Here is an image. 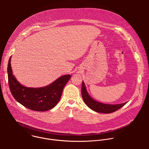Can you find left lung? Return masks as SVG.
Instances as JSON below:
<instances>
[{
	"label": "left lung",
	"instance_id": "8db88e82",
	"mask_svg": "<svg viewBox=\"0 0 149 149\" xmlns=\"http://www.w3.org/2000/svg\"><path fill=\"white\" fill-rule=\"evenodd\" d=\"M81 94L84 101L88 107L92 110L100 113L109 114L113 113L118 110V109H121L127 102H125L122 104H110L102 103L99 101H97L90 96V95L87 91L86 85H85V83L83 81L81 87Z\"/></svg>",
	"mask_w": 149,
	"mask_h": 149
}]
</instances>
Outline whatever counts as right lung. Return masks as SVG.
Here are the masks:
<instances>
[{"instance_id":"obj_1","label":"right lung","mask_w":149,"mask_h":149,"mask_svg":"<svg viewBox=\"0 0 149 149\" xmlns=\"http://www.w3.org/2000/svg\"><path fill=\"white\" fill-rule=\"evenodd\" d=\"M11 57L8 65V75L10 90L14 98L25 107L33 111H45L53 109L59 102L71 75H62L43 87H27L20 84L13 74Z\"/></svg>"}]
</instances>
